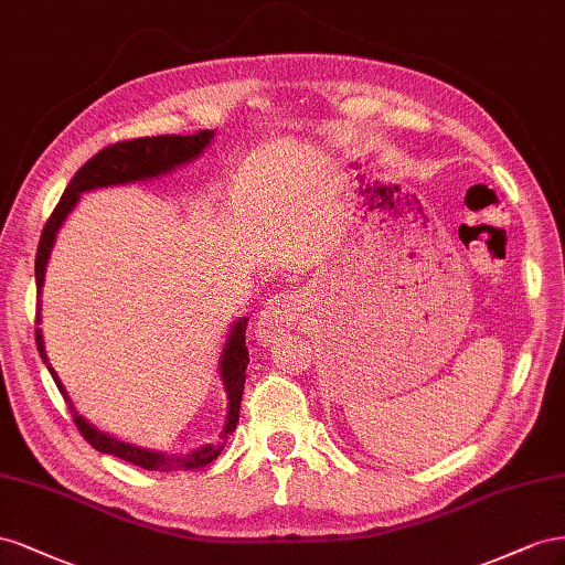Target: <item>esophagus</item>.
Masks as SVG:
<instances>
[{"label": "esophagus", "instance_id": "obj_1", "mask_svg": "<svg viewBox=\"0 0 565 565\" xmlns=\"http://www.w3.org/2000/svg\"><path fill=\"white\" fill-rule=\"evenodd\" d=\"M305 310V296L300 291H284L271 296L265 308L257 315L255 321V333L269 341V338H277L279 333L296 327Z\"/></svg>", "mask_w": 565, "mask_h": 565}]
</instances>
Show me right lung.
Wrapping results in <instances>:
<instances>
[{
  "instance_id": "obj_1",
  "label": "right lung",
  "mask_w": 565,
  "mask_h": 565,
  "mask_svg": "<svg viewBox=\"0 0 565 565\" xmlns=\"http://www.w3.org/2000/svg\"><path fill=\"white\" fill-rule=\"evenodd\" d=\"M215 132L213 130H203L199 135H163V137H141L132 141H118L110 143L104 151L96 153L92 160L75 172L71 184L63 191V196L58 205L54 207L52 217L46 220V227L42 232L40 246H38V257H35V281H38V296H42V286H44V274L46 265H50V257L56 244V234L63 227V222L68 220L73 213V207L77 205L79 196L85 191L94 189H106V186H120V184H132V182H149L158 180V177H166L174 172L177 168H182L186 163H193L207 147H211ZM40 302H38V324L42 321L40 317ZM246 317H238L232 331L224 341L222 354H220V379L224 385V393H227V416H224V426L220 433L217 443H207L201 445L191 452H180V455H168V452H156V449L139 447L132 443H125L120 438H113L106 430H99L92 426L85 416H79L73 407V402L63 388V383L58 374L52 369L50 358H46L44 350V338L42 329H35V341L40 358L50 369V374L56 383V388L61 395L66 397L68 407L73 412L75 426L83 433V438L104 455H113L122 461H130L135 466H141L143 471H191V469H201V466H207L220 457L224 449V443H227L230 435L236 430L238 424V409H241V395H244V383H246V366H248V348H246Z\"/></svg>"
}]
</instances>
